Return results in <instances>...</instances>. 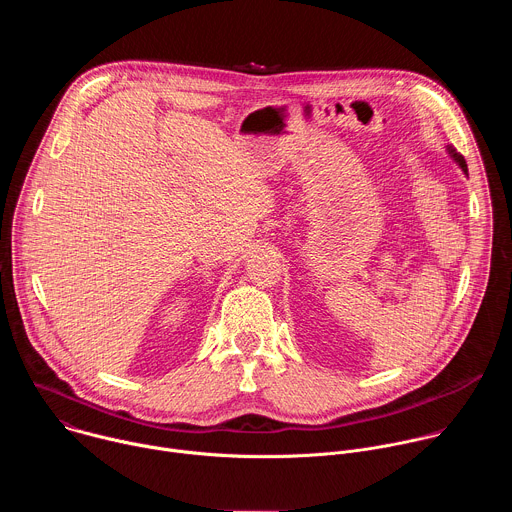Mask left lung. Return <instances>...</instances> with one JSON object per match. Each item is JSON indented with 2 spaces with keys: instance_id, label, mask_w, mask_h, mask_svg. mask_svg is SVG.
Returning <instances> with one entry per match:
<instances>
[{
  "instance_id": "1",
  "label": "left lung",
  "mask_w": 512,
  "mask_h": 512,
  "mask_svg": "<svg viewBox=\"0 0 512 512\" xmlns=\"http://www.w3.org/2000/svg\"><path fill=\"white\" fill-rule=\"evenodd\" d=\"M448 152L452 154V158L456 160V164L462 168V172H464V174H468V166H466V160H464V156H460V154H458L454 148H448Z\"/></svg>"
}]
</instances>
